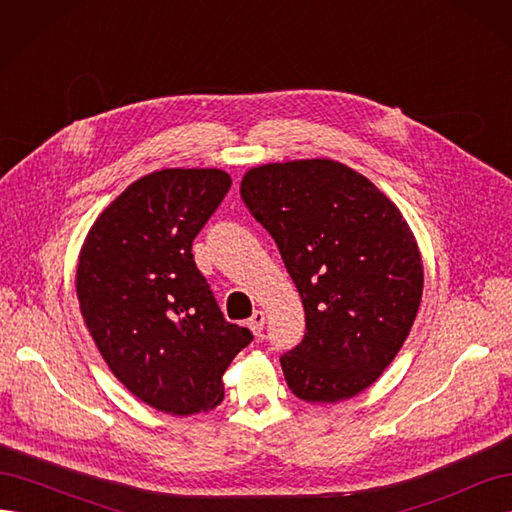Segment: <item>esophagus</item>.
<instances>
[{
	"label": "esophagus",
	"instance_id": "1",
	"mask_svg": "<svg viewBox=\"0 0 512 512\" xmlns=\"http://www.w3.org/2000/svg\"><path fill=\"white\" fill-rule=\"evenodd\" d=\"M247 327L252 329L254 335H260L262 329H265V312H260V309H256V312L252 314V318L247 320Z\"/></svg>",
	"mask_w": 512,
	"mask_h": 512
}]
</instances>
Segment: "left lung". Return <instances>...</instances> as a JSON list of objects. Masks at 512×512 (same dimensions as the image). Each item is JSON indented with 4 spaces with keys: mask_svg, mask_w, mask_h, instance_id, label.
<instances>
[{
    "mask_svg": "<svg viewBox=\"0 0 512 512\" xmlns=\"http://www.w3.org/2000/svg\"><path fill=\"white\" fill-rule=\"evenodd\" d=\"M241 198L269 230L305 309L282 354L288 389L309 404L365 391L391 365L423 297V262L401 211L342 162L250 168Z\"/></svg>",
    "mask_w": 512,
    "mask_h": 512,
    "instance_id": "obj_1",
    "label": "left lung"
}]
</instances>
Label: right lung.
Masks as SVG:
<instances>
[{"label":"right lung","mask_w":512,"mask_h":512,"mask_svg":"<svg viewBox=\"0 0 512 512\" xmlns=\"http://www.w3.org/2000/svg\"><path fill=\"white\" fill-rule=\"evenodd\" d=\"M220 168H164L128 185L89 228L76 297L115 378L173 416L224 399L222 376L252 342L224 318L192 241L230 190Z\"/></svg>","instance_id":"obj_1"}]
</instances>
